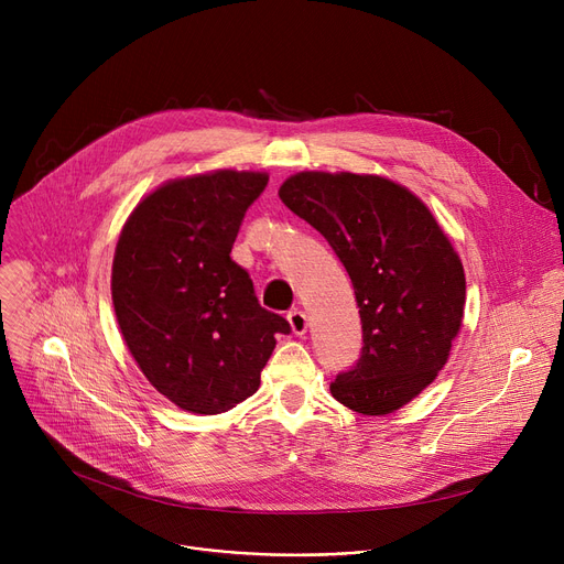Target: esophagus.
Here are the masks:
<instances>
[{
  "instance_id": "34e87169",
  "label": "esophagus",
  "mask_w": 564,
  "mask_h": 564,
  "mask_svg": "<svg viewBox=\"0 0 564 564\" xmlns=\"http://www.w3.org/2000/svg\"><path fill=\"white\" fill-rule=\"evenodd\" d=\"M288 322H290V327H292V334H297V336H304V334H306L308 319H306L304 311L292 308V311L288 313Z\"/></svg>"
}]
</instances>
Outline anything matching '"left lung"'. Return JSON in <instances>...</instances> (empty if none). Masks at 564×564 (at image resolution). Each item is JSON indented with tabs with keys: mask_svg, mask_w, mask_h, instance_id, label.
<instances>
[{
	"mask_svg": "<svg viewBox=\"0 0 564 564\" xmlns=\"http://www.w3.org/2000/svg\"><path fill=\"white\" fill-rule=\"evenodd\" d=\"M279 196L324 235L357 294L361 357L332 395L364 416L393 413L448 361L466 300L459 256L425 203L387 177L306 171Z\"/></svg>",
	"mask_w": 564,
	"mask_h": 564,
	"instance_id": "1",
	"label": "left lung"
}]
</instances>
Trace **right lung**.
<instances>
[{"instance_id":"obj_1","label":"right lung","mask_w":564,"mask_h":564,"mask_svg":"<svg viewBox=\"0 0 564 564\" xmlns=\"http://www.w3.org/2000/svg\"><path fill=\"white\" fill-rule=\"evenodd\" d=\"M267 175L215 171L148 194L118 237L111 300L145 379L192 413L253 395L285 317L258 304L230 249Z\"/></svg>"}]
</instances>
